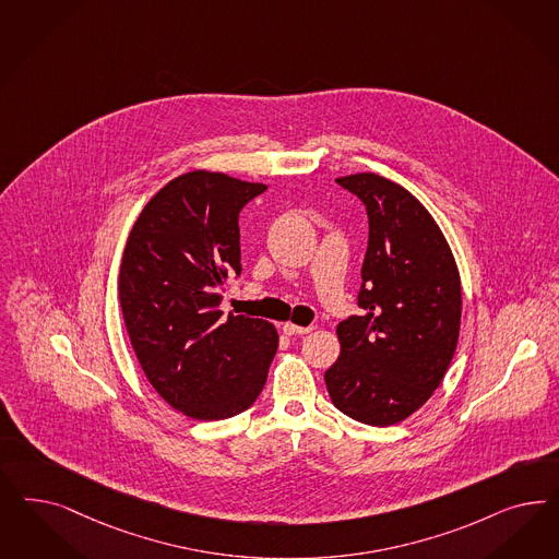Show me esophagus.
<instances>
[{
    "label": "esophagus",
    "mask_w": 559,
    "mask_h": 559,
    "mask_svg": "<svg viewBox=\"0 0 559 559\" xmlns=\"http://www.w3.org/2000/svg\"><path fill=\"white\" fill-rule=\"evenodd\" d=\"M312 331V326H298V324L286 323L284 324V333L286 335H307Z\"/></svg>",
    "instance_id": "obj_1"
}]
</instances>
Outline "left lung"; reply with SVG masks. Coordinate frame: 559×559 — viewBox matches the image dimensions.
Returning a JSON list of instances; mask_svg holds the SVG:
<instances>
[{
  "instance_id": "1",
  "label": "left lung",
  "mask_w": 559,
  "mask_h": 559,
  "mask_svg": "<svg viewBox=\"0 0 559 559\" xmlns=\"http://www.w3.org/2000/svg\"><path fill=\"white\" fill-rule=\"evenodd\" d=\"M368 216L360 314L337 324L342 356L324 372L333 405L368 426L419 409L451 366L461 280L447 238L417 199L374 173L337 179Z\"/></svg>"
}]
</instances>
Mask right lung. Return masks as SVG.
I'll return each mask as SVG.
<instances>
[{
	"mask_svg": "<svg viewBox=\"0 0 559 559\" xmlns=\"http://www.w3.org/2000/svg\"><path fill=\"white\" fill-rule=\"evenodd\" d=\"M261 182L193 170L147 201L127 240L119 300L127 333L152 386L180 414L226 419L265 386L277 331L219 310L240 265L242 207Z\"/></svg>",
	"mask_w": 559,
	"mask_h": 559,
	"instance_id": "obj_1",
	"label": "right lung"
}]
</instances>
